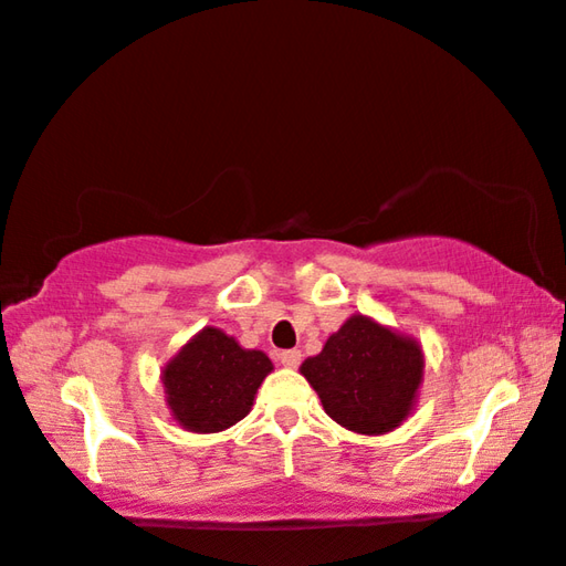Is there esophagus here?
Returning <instances> with one entry per match:
<instances>
[{
	"mask_svg": "<svg viewBox=\"0 0 566 566\" xmlns=\"http://www.w3.org/2000/svg\"><path fill=\"white\" fill-rule=\"evenodd\" d=\"M280 361H282V366H286V369H297L302 361V354L297 352V348H290V352L280 354Z\"/></svg>",
	"mask_w": 566,
	"mask_h": 566,
	"instance_id": "1",
	"label": "esophagus"
}]
</instances>
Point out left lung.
<instances>
[{
	"label": "left lung",
	"mask_w": 566,
	"mask_h": 566,
	"mask_svg": "<svg viewBox=\"0 0 566 566\" xmlns=\"http://www.w3.org/2000/svg\"><path fill=\"white\" fill-rule=\"evenodd\" d=\"M300 371L338 426L381 436L410 416L423 381V352L416 338L352 315Z\"/></svg>",
	"instance_id": "left-lung-1"
}]
</instances>
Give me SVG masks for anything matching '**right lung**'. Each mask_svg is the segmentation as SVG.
I'll return each mask as SVG.
<instances>
[{
	"label": "right lung",
	"instance_id": "add662e5",
	"mask_svg": "<svg viewBox=\"0 0 566 566\" xmlns=\"http://www.w3.org/2000/svg\"><path fill=\"white\" fill-rule=\"evenodd\" d=\"M272 369L264 352L238 346L233 336L207 325L164 366L166 405L185 431H226L249 416Z\"/></svg>",
	"mask_w": 566,
	"mask_h": 566
}]
</instances>
